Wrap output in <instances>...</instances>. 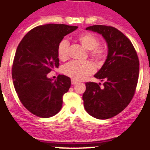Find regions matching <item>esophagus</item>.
Segmentation results:
<instances>
[{
	"label": "esophagus",
	"mask_w": 150,
	"mask_h": 150,
	"mask_svg": "<svg viewBox=\"0 0 150 150\" xmlns=\"http://www.w3.org/2000/svg\"><path fill=\"white\" fill-rule=\"evenodd\" d=\"M76 83H77V81H75V80H74V79H71V84L75 85Z\"/></svg>",
	"instance_id": "esophagus-1"
}]
</instances>
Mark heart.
Segmentation results:
<instances>
[{
	"label": "heart",
	"instance_id": "heart-1",
	"mask_svg": "<svg viewBox=\"0 0 150 150\" xmlns=\"http://www.w3.org/2000/svg\"><path fill=\"white\" fill-rule=\"evenodd\" d=\"M78 40L81 45L89 50V55L96 63H102L107 56V49L104 47L98 46V38L90 33H85L78 36ZM69 43L62 40L57 47V55L60 60L64 61L68 57ZM95 71V66L90 61H71L67 64L63 68V72L74 80H82Z\"/></svg>",
	"mask_w": 150,
	"mask_h": 150
}]
</instances>
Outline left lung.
<instances>
[{"mask_svg":"<svg viewBox=\"0 0 150 150\" xmlns=\"http://www.w3.org/2000/svg\"><path fill=\"white\" fill-rule=\"evenodd\" d=\"M86 30L102 35L107 44V56L94 77L101 83L86 82L82 95L84 107L93 117L108 119L125 108L135 94L139 61L132 43L121 31L112 26L94 25Z\"/></svg>","mask_w":150,"mask_h":150,"instance_id":"8db88e82","label":"left lung"}]
</instances>
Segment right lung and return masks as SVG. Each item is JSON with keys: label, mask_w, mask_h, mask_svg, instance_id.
Masks as SVG:
<instances>
[{"label": "right lung", "mask_w": 150, "mask_h": 150, "mask_svg": "<svg viewBox=\"0 0 150 150\" xmlns=\"http://www.w3.org/2000/svg\"><path fill=\"white\" fill-rule=\"evenodd\" d=\"M77 29L64 24L40 25L30 30L18 46L13 83L20 101L32 114L50 117L61 110L64 94L71 86L70 78L59 75L54 81L47 74L58 68L59 43Z\"/></svg>", "instance_id": "right-lung-1"}]
</instances>
